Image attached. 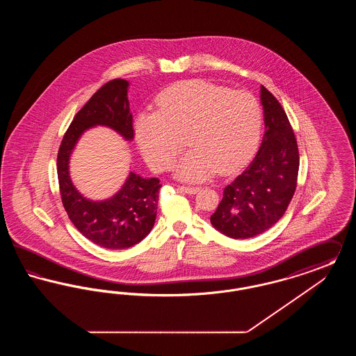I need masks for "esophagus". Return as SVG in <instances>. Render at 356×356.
<instances>
[{
  "label": "esophagus",
  "instance_id": "obj_1",
  "mask_svg": "<svg viewBox=\"0 0 356 356\" xmlns=\"http://www.w3.org/2000/svg\"><path fill=\"white\" fill-rule=\"evenodd\" d=\"M179 189H181L183 192H186L188 195H195L196 192H199L200 191V188L199 186H179Z\"/></svg>",
  "mask_w": 356,
  "mask_h": 356
}]
</instances>
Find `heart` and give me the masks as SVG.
I'll return each mask as SVG.
<instances>
[{
    "mask_svg": "<svg viewBox=\"0 0 356 356\" xmlns=\"http://www.w3.org/2000/svg\"><path fill=\"white\" fill-rule=\"evenodd\" d=\"M260 129L261 108L254 95L203 80L165 89L157 112L143 111L135 120L136 141L153 170H170L186 135L191 149L173 172L192 183L236 170L254 151Z\"/></svg>",
    "mask_w": 356,
    "mask_h": 356,
    "instance_id": "b5f03b06",
    "label": "heart"
}]
</instances>
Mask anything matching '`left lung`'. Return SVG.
I'll list each match as a JSON object with an SVG mask.
<instances>
[{"label":"left lung","instance_id":"1","mask_svg":"<svg viewBox=\"0 0 356 356\" xmlns=\"http://www.w3.org/2000/svg\"><path fill=\"white\" fill-rule=\"evenodd\" d=\"M264 127L251 164L224 188L211 224L225 236L250 238L271 228L284 215L299 172V151L287 115L271 92L260 86Z\"/></svg>","mask_w":356,"mask_h":356}]
</instances>
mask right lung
Listing matches in <instances>:
<instances>
[{
	"instance_id": "obj_1",
	"label": "right lung",
	"mask_w": 356,
	"mask_h": 356,
	"mask_svg": "<svg viewBox=\"0 0 356 356\" xmlns=\"http://www.w3.org/2000/svg\"><path fill=\"white\" fill-rule=\"evenodd\" d=\"M128 88L129 83L122 79L102 86L72 121L57 156L60 193L69 219L83 236L108 250L134 247L151 232L156 220L160 180L145 179L131 170L113 196L92 200L73 184L69 163L81 136L95 127L111 128L125 141L134 140Z\"/></svg>"
}]
</instances>
